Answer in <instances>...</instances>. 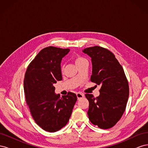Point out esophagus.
I'll return each instance as SVG.
<instances>
[{"label":"esophagus","mask_w":148,"mask_h":148,"mask_svg":"<svg viewBox=\"0 0 148 148\" xmlns=\"http://www.w3.org/2000/svg\"><path fill=\"white\" fill-rule=\"evenodd\" d=\"M77 96L78 99H82V98L84 97V94H83L82 92H77Z\"/></svg>","instance_id":"1"}]
</instances>
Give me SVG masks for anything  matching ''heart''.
I'll return each mask as SVG.
<instances>
[{
    "mask_svg": "<svg viewBox=\"0 0 148 148\" xmlns=\"http://www.w3.org/2000/svg\"><path fill=\"white\" fill-rule=\"evenodd\" d=\"M74 61H75V63L77 66H78L79 65L82 64L85 62H88L87 60L84 58L83 57L81 56H79V55H77L75 56V58H74ZM64 69V66L63 65H61V70L62 71Z\"/></svg>",
    "mask_w": 148,
    "mask_h": 148,
    "instance_id": "obj_1",
    "label": "heart"
}]
</instances>
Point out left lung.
Instances as JSON below:
<instances>
[{"instance_id": "obj_1", "label": "left lung", "mask_w": 148, "mask_h": 148, "mask_svg": "<svg viewBox=\"0 0 148 148\" xmlns=\"http://www.w3.org/2000/svg\"><path fill=\"white\" fill-rule=\"evenodd\" d=\"M83 52L91 57V82L101 85L99 96L85 95L89 101V119L100 128L109 129L119 122L126 109L129 96L128 80L123 67L108 49L96 46L84 49Z\"/></svg>"}]
</instances>
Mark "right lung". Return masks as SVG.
<instances>
[{
    "mask_svg": "<svg viewBox=\"0 0 148 148\" xmlns=\"http://www.w3.org/2000/svg\"><path fill=\"white\" fill-rule=\"evenodd\" d=\"M69 49L44 48L31 62L24 78L26 104L33 119L44 130L56 132L68 123L77 100L75 93L60 96L53 84L62 79L60 63Z\"/></svg>",
    "mask_w": 148,
    "mask_h": 148,
    "instance_id": "1",
    "label": "right lung"
}]
</instances>
